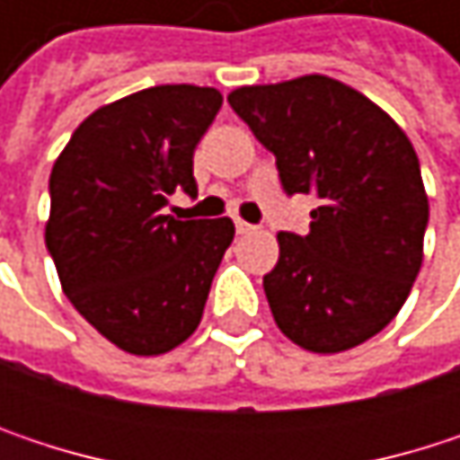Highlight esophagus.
I'll return each mask as SVG.
<instances>
[{"label":"esophagus","instance_id":"esophagus-1","mask_svg":"<svg viewBox=\"0 0 460 460\" xmlns=\"http://www.w3.org/2000/svg\"><path fill=\"white\" fill-rule=\"evenodd\" d=\"M234 229H236V234H250V231H255V226L242 221V218H234Z\"/></svg>","mask_w":460,"mask_h":460}]
</instances>
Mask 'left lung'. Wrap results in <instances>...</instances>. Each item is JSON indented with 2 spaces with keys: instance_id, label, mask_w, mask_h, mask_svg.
<instances>
[{
  "instance_id": "obj_1",
  "label": "left lung",
  "mask_w": 460,
  "mask_h": 460,
  "mask_svg": "<svg viewBox=\"0 0 460 460\" xmlns=\"http://www.w3.org/2000/svg\"><path fill=\"white\" fill-rule=\"evenodd\" d=\"M236 117L274 156L282 189L314 194L309 234L279 231L263 290L279 330L335 354L381 332L423 261L429 199L413 143L370 98L330 76L239 87Z\"/></svg>"
}]
</instances>
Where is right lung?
Here are the masks:
<instances>
[{
  "label": "right lung",
  "mask_w": 460,
  "mask_h": 460,
  "mask_svg": "<svg viewBox=\"0 0 460 460\" xmlns=\"http://www.w3.org/2000/svg\"><path fill=\"white\" fill-rule=\"evenodd\" d=\"M224 98L156 84L93 111L49 175L45 242L74 309L122 351L154 357L202 320L231 218L178 221L167 197H197L194 148Z\"/></svg>",
  "instance_id": "right-lung-1"
}]
</instances>
